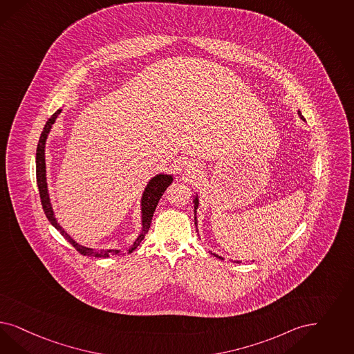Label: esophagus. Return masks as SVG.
<instances>
[{"mask_svg": "<svg viewBox=\"0 0 354 354\" xmlns=\"http://www.w3.org/2000/svg\"><path fill=\"white\" fill-rule=\"evenodd\" d=\"M185 171H187L188 174H191V175H195V174H197V172L200 171V169H198V166H197L196 163L189 162V163L185 165Z\"/></svg>", "mask_w": 354, "mask_h": 354, "instance_id": "obj_1", "label": "esophagus"}]
</instances>
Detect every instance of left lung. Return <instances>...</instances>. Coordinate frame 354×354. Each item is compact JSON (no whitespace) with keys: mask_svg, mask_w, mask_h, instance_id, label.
<instances>
[{"mask_svg":"<svg viewBox=\"0 0 354 354\" xmlns=\"http://www.w3.org/2000/svg\"><path fill=\"white\" fill-rule=\"evenodd\" d=\"M298 116L304 120V122H306L305 118L302 116V113H301V111H298ZM198 204H200V201H198V195L196 194V195H194V207H195V223L197 225V217H196V213H197V207H198ZM197 232H198V230H197ZM210 254L213 255V257H218V259H222L223 260V257H220V255H217V254H214V252H212L210 251ZM252 261H255V260H252ZM232 263H241V261H238V260H235V261H232Z\"/></svg>","mask_w":354,"mask_h":354,"instance_id":"obj_1","label":"left lung"}]
</instances>
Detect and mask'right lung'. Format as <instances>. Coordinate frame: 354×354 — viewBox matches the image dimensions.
I'll list each match as a JSON object with an SVG mask.
<instances>
[{
    "mask_svg": "<svg viewBox=\"0 0 354 354\" xmlns=\"http://www.w3.org/2000/svg\"><path fill=\"white\" fill-rule=\"evenodd\" d=\"M62 109L56 111L50 118L48 119V122H46L44 128H43V132L40 134V138H39V144L37 147V188H39V194H40V200H41V205L44 209V213L47 216L49 222L52 226H55L62 236L69 242V243L73 245L74 248L85 255V257H109L112 255H120L122 254V250L119 248H100V250H95V248H91V247H86V245H81V244L77 243L74 241L73 238L65 232L60 226V223L56 220V216H55V212H53V207H52V203H50V197H49L48 192V183H47V166H46V144H47V138H48L49 132L53 127V124L56 122L57 116L60 115ZM174 182V175L171 174H165V172H160L157 174L156 176H153L149 182H147V187L142 192L141 196V203H140V207H141V232L138 234V236L134 239L132 245L127 250V252H132L134 248L137 245H140V243L144 241L147 232H149V227H150V223L153 220V214L156 212V207L158 205L159 198L162 197V195L165 194V191L167 189V187ZM125 252H122L124 255Z\"/></svg>",
    "mask_w": 354,
    "mask_h": 354,
    "instance_id": "1",
    "label": "right lung"
}]
</instances>
